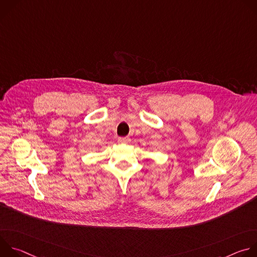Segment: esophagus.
Instances as JSON below:
<instances>
[{
	"label": "esophagus",
	"instance_id": "esophagus-1",
	"mask_svg": "<svg viewBox=\"0 0 257 257\" xmlns=\"http://www.w3.org/2000/svg\"><path fill=\"white\" fill-rule=\"evenodd\" d=\"M118 141L120 143H128V142H130V138L129 137H120L118 139Z\"/></svg>",
	"mask_w": 257,
	"mask_h": 257
}]
</instances>
